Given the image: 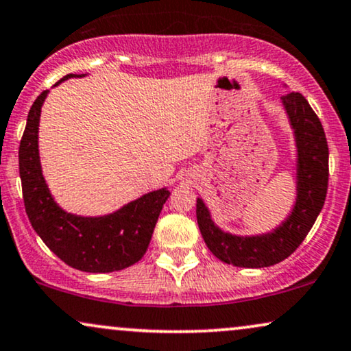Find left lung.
Wrapping results in <instances>:
<instances>
[{"label":"left lung","mask_w":351,"mask_h":351,"mask_svg":"<svg viewBox=\"0 0 351 351\" xmlns=\"http://www.w3.org/2000/svg\"><path fill=\"white\" fill-rule=\"evenodd\" d=\"M283 87L287 88L285 84ZM295 143V202L277 227L257 234H234L220 228L202 197L196 215L201 234L221 263L246 269H263L282 263L301 245L324 206L329 181V149L322 124L298 92L282 99Z\"/></svg>","instance_id":"1"}]
</instances>
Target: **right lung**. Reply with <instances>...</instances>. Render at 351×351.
I'll list each match as a JSON object with an SVG mask.
<instances>
[{
	"label": "right lung",
	"mask_w": 351,
	"mask_h": 351,
	"mask_svg": "<svg viewBox=\"0 0 351 351\" xmlns=\"http://www.w3.org/2000/svg\"><path fill=\"white\" fill-rule=\"evenodd\" d=\"M84 76L68 74L53 87ZM48 92L43 90L34 101L19 145L22 196L30 223L43 243L73 269L106 274L130 267L147 251L170 191H150L104 215H77L64 210L48 188L38 154L40 113Z\"/></svg>",
	"instance_id": "1"
}]
</instances>
